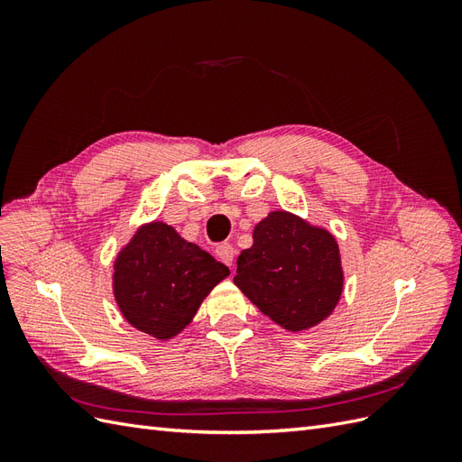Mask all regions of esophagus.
I'll return each instance as SVG.
<instances>
[{
	"mask_svg": "<svg viewBox=\"0 0 462 462\" xmlns=\"http://www.w3.org/2000/svg\"><path fill=\"white\" fill-rule=\"evenodd\" d=\"M216 256H217L223 263L231 265L233 260H235V248H233L229 243H221V245L216 246Z\"/></svg>",
	"mask_w": 462,
	"mask_h": 462,
	"instance_id": "1",
	"label": "esophagus"
}]
</instances>
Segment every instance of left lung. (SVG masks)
Segmentation results:
<instances>
[{
    "mask_svg": "<svg viewBox=\"0 0 462 462\" xmlns=\"http://www.w3.org/2000/svg\"><path fill=\"white\" fill-rule=\"evenodd\" d=\"M233 283L279 328H316L343 295L337 239L297 214L273 209L254 226L253 246L236 258Z\"/></svg>",
    "mask_w": 462,
    "mask_h": 462,
    "instance_id": "1",
    "label": "left lung"
}]
</instances>
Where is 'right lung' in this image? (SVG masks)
Returning <instances> with one entry per match:
<instances>
[{
	"mask_svg": "<svg viewBox=\"0 0 462 462\" xmlns=\"http://www.w3.org/2000/svg\"><path fill=\"white\" fill-rule=\"evenodd\" d=\"M229 268L162 219L143 223L114 262L111 289L123 318L158 341H170L197 316Z\"/></svg>",
	"mask_w": 462,
	"mask_h": 462,
	"instance_id": "add662e5",
	"label": "right lung"
}]
</instances>
